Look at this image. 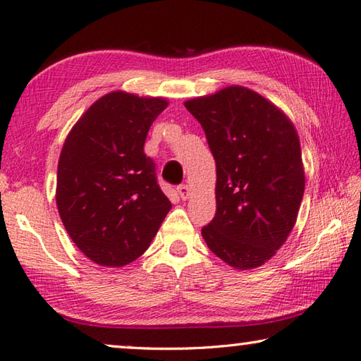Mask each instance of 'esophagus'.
<instances>
[{"mask_svg":"<svg viewBox=\"0 0 361 361\" xmlns=\"http://www.w3.org/2000/svg\"><path fill=\"white\" fill-rule=\"evenodd\" d=\"M178 193H179V196L182 197V200L185 201V200H188L191 190H190V187L187 185V183H182V185L178 187Z\"/></svg>","mask_w":361,"mask_h":361,"instance_id":"34e87169","label":"esophagus"}]
</instances>
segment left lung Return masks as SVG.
Here are the masks:
<instances>
[{"instance_id":"obj_1","label":"left lung","mask_w":361,"mask_h":361,"mask_svg":"<svg viewBox=\"0 0 361 361\" xmlns=\"http://www.w3.org/2000/svg\"><path fill=\"white\" fill-rule=\"evenodd\" d=\"M185 107L201 123L216 164V213L202 237L231 267H262L290 235L304 196L298 132L273 102L240 85Z\"/></svg>"}]
</instances>
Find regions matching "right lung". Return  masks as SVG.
<instances>
[{"label": "right lung", "mask_w": 361, "mask_h": 361, "mask_svg": "<svg viewBox=\"0 0 361 361\" xmlns=\"http://www.w3.org/2000/svg\"><path fill=\"white\" fill-rule=\"evenodd\" d=\"M161 98L112 92L88 107L65 140L56 204L70 238L101 267H124L149 247L171 202L145 154Z\"/></svg>", "instance_id": "right-lung-1"}]
</instances>
